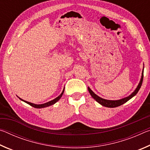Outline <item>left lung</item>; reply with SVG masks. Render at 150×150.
<instances>
[{
	"instance_id": "obj_1",
	"label": "left lung",
	"mask_w": 150,
	"mask_h": 150,
	"mask_svg": "<svg viewBox=\"0 0 150 150\" xmlns=\"http://www.w3.org/2000/svg\"><path fill=\"white\" fill-rule=\"evenodd\" d=\"M143 78H144V69H143V71H142V77L140 81H139V84L138 85V87L135 89V91L131 94L130 95H129L127 97H125L124 98H122V99L120 100H106V99H104V98L100 97L98 95H96V94L93 92V91L89 87H88V92L91 94V95L92 96V97L95 99L96 102L100 104L102 106H106V107H108V108H115V107H117V106H120L122 105H123L125 103H126L127 101H128L130 99H131L133 96H135L137 93H138V91L140 88L142 82H143Z\"/></svg>"
}]
</instances>
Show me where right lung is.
I'll return each instance as SVG.
<instances>
[{"label": "right lung", "mask_w": 150, "mask_h": 150, "mask_svg": "<svg viewBox=\"0 0 150 150\" xmlns=\"http://www.w3.org/2000/svg\"><path fill=\"white\" fill-rule=\"evenodd\" d=\"M64 89H65V88H63V91H62V93H61V95H60L59 96H58L57 98H55V99L52 100H51V101H49V102H47V103H46L42 104V105H35V104L32 103H30V102H28V101H26V100H22V98H20V99L21 100L24 101V102H25V103H27V104H28V105H30V106H33V107L36 108H42L47 107V106H51V105H54V104H55V103H57V101L60 99L61 97H62V96L63 93H64Z\"/></svg>", "instance_id": "obj_1"}]
</instances>
